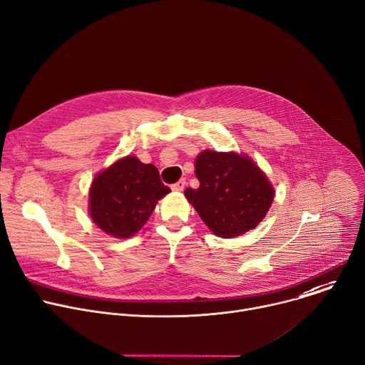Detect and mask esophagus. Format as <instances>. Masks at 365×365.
Listing matches in <instances>:
<instances>
[{"label": "esophagus", "mask_w": 365, "mask_h": 365, "mask_svg": "<svg viewBox=\"0 0 365 365\" xmlns=\"http://www.w3.org/2000/svg\"><path fill=\"white\" fill-rule=\"evenodd\" d=\"M185 186H186V180H185V179H180L179 182H176V183L172 185V189H173V190H178V192H182V190L185 189Z\"/></svg>", "instance_id": "1"}]
</instances>
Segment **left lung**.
Here are the masks:
<instances>
[{
  "mask_svg": "<svg viewBox=\"0 0 365 365\" xmlns=\"http://www.w3.org/2000/svg\"><path fill=\"white\" fill-rule=\"evenodd\" d=\"M195 175L200 187H187L185 196L220 237H236L255 228L274 201L268 178L250 158L236 153H201Z\"/></svg>",
  "mask_w": 365,
  "mask_h": 365,
  "instance_id": "8db88e82",
  "label": "left lung"
}]
</instances>
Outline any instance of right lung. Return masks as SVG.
<instances>
[{
  "label": "right lung",
  "mask_w": 365,
  "mask_h": 365,
  "mask_svg": "<svg viewBox=\"0 0 365 365\" xmlns=\"http://www.w3.org/2000/svg\"><path fill=\"white\" fill-rule=\"evenodd\" d=\"M169 192L155 165L128 155L96 176L90 215L109 236L126 239L147 222L157 201Z\"/></svg>",
  "instance_id": "right-lung-1"
}]
</instances>
